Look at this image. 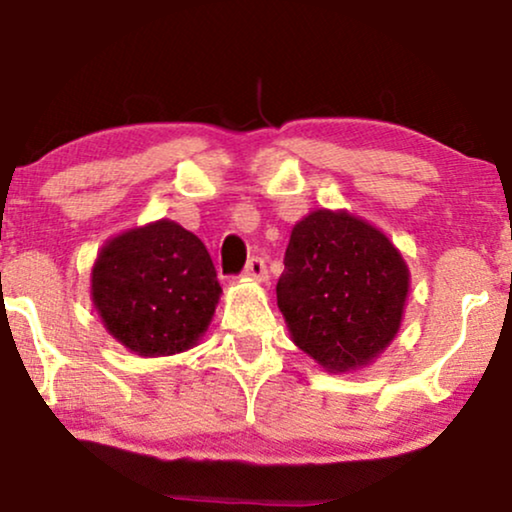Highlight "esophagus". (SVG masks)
Returning <instances> with one entry per match:
<instances>
[{
	"instance_id": "esophagus-1",
	"label": "esophagus",
	"mask_w": 512,
	"mask_h": 512,
	"mask_svg": "<svg viewBox=\"0 0 512 512\" xmlns=\"http://www.w3.org/2000/svg\"><path fill=\"white\" fill-rule=\"evenodd\" d=\"M245 278H250V281L255 283H267V264H264L262 257H252V260H248V267H245Z\"/></svg>"
}]
</instances>
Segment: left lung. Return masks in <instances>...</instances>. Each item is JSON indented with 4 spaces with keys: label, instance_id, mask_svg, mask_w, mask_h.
Segmentation results:
<instances>
[{
    "label": "left lung",
    "instance_id": "left-lung-1",
    "mask_svg": "<svg viewBox=\"0 0 512 512\" xmlns=\"http://www.w3.org/2000/svg\"><path fill=\"white\" fill-rule=\"evenodd\" d=\"M410 267L379 227L316 208L292 227L276 297L290 339L325 372L372 365L403 325Z\"/></svg>",
    "mask_w": 512,
    "mask_h": 512
}]
</instances>
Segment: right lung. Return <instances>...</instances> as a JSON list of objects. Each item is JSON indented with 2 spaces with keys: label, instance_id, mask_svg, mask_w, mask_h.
<instances>
[{
  "label": "right lung",
  "instance_id": "1",
  "mask_svg": "<svg viewBox=\"0 0 512 512\" xmlns=\"http://www.w3.org/2000/svg\"><path fill=\"white\" fill-rule=\"evenodd\" d=\"M222 288L206 245L173 220L107 238L91 269V302L117 342L140 358L194 349Z\"/></svg>",
  "mask_w": 512,
  "mask_h": 512
}]
</instances>
